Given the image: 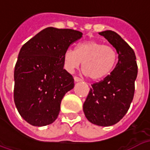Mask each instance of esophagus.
<instances>
[{
    "label": "esophagus",
    "mask_w": 150,
    "mask_h": 150,
    "mask_svg": "<svg viewBox=\"0 0 150 150\" xmlns=\"http://www.w3.org/2000/svg\"><path fill=\"white\" fill-rule=\"evenodd\" d=\"M74 80H75V82H80V81H82L81 79L79 78V77H76V76H75V77H74Z\"/></svg>",
    "instance_id": "34e87169"
}]
</instances>
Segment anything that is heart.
<instances>
[{
  "label": "heart",
  "mask_w": 150,
  "mask_h": 150,
  "mask_svg": "<svg viewBox=\"0 0 150 150\" xmlns=\"http://www.w3.org/2000/svg\"><path fill=\"white\" fill-rule=\"evenodd\" d=\"M117 59V52L112 46L90 40L79 43L75 50L70 48L66 50L63 66L67 71L71 73L83 62L85 75L92 80H100L112 71Z\"/></svg>",
  "instance_id": "1"
}]
</instances>
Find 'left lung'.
I'll use <instances>...</instances> for the list:
<instances>
[{
	"label": "left lung",
	"instance_id": "1",
	"mask_svg": "<svg viewBox=\"0 0 150 150\" xmlns=\"http://www.w3.org/2000/svg\"><path fill=\"white\" fill-rule=\"evenodd\" d=\"M99 34L116 49L118 62L105 78L91 84L83 109L86 118L99 126H111L125 116L132 103L137 64L133 50L119 34L112 30Z\"/></svg>",
	"mask_w": 150,
	"mask_h": 150
}]
</instances>
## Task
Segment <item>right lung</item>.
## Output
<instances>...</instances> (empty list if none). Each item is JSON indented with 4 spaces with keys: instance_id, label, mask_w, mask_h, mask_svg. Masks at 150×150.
<instances>
[{
    "instance_id": "add662e5",
    "label": "right lung",
    "mask_w": 150,
    "mask_h": 150,
    "mask_svg": "<svg viewBox=\"0 0 150 150\" xmlns=\"http://www.w3.org/2000/svg\"><path fill=\"white\" fill-rule=\"evenodd\" d=\"M71 29L48 27L21 48L14 69L16 108L31 125H48L59 116L65 94L74 88V79L63 69V54L82 38Z\"/></svg>"
}]
</instances>
